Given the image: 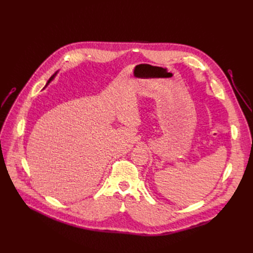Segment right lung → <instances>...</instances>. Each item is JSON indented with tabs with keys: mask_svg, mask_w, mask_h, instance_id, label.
<instances>
[{
	"mask_svg": "<svg viewBox=\"0 0 253 253\" xmlns=\"http://www.w3.org/2000/svg\"><path fill=\"white\" fill-rule=\"evenodd\" d=\"M55 75H56V74H55ZM55 75H52V76H51V77L49 78V80H48V81H47V83H46V85H47V84H48V83H49V82H50V81H51V80L53 79V77H55Z\"/></svg>",
	"mask_w": 253,
	"mask_h": 253,
	"instance_id": "add662e5",
	"label": "right lung"
}]
</instances>
